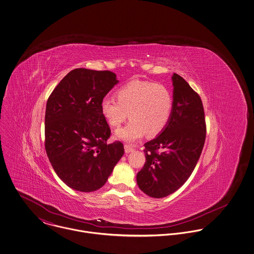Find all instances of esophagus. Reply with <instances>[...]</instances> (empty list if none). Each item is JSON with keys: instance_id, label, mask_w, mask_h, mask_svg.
<instances>
[{"instance_id": "obj_1", "label": "esophagus", "mask_w": 254, "mask_h": 254, "mask_svg": "<svg viewBox=\"0 0 254 254\" xmlns=\"http://www.w3.org/2000/svg\"><path fill=\"white\" fill-rule=\"evenodd\" d=\"M132 151H133L132 147H130L129 145H125V152H126V154H128V153H130Z\"/></svg>"}]
</instances>
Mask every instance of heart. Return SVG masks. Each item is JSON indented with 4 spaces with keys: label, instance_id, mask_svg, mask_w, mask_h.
I'll use <instances>...</instances> for the list:
<instances>
[{
    "label": "heart",
    "instance_id": "obj_1",
    "mask_svg": "<svg viewBox=\"0 0 254 254\" xmlns=\"http://www.w3.org/2000/svg\"><path fill=\"white\" fill-rule=\"evenodd\" d=\"M116 95L117 100L104 97L100 110L113 127H120L129 116L130 121L115 131L117 139L134 143L146 133L149 136L158 135L168 126L173 99L166 85L132 81L121 86Z\"/></svg>",
    "mask_w": 254,
    "mask_h": 254
}]
</instances>
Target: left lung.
<instances>
[{
    "mask_svg": "<svg viewBox=\"0 0 254 254\" xmlns=\"http://www.w3.org/2000/svg\"><path fill=\"white\" fill-rule=\"evenodd\" d=\"M172 113L166 128L144 144L146 162L137 173L141 191L156 198L178 190L197 166L205 140V120L201 99L179 75L171 77Z\"/></svg>",
    "mask_w": 254,
    "mask_h": 254,
    "instance_id": "obj_1",
    "label": "left lung"
}]
</instances>
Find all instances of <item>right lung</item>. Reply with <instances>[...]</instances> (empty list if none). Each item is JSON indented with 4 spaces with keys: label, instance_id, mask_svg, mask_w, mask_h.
Here are the masks:
<instances>
[{
    "label": "right lung",
    "instance_id": "right-lung-1",
    "mask_svg": "<svg viewBox=\"0 0 254 254\" xmlns=\"http://www.w3.org/2000/svg\"><path fill=\"white\" fill-rule=\"evenodd\" d=\"M119 81L110 71L69 72L47 102L45 147L57 176L70 188L93 192L108 180L125 150L108 144L110 127L100 103Z\"/></svg>",
    "mask_w": 254,
    "mask_h": 254
}]
</instances>
